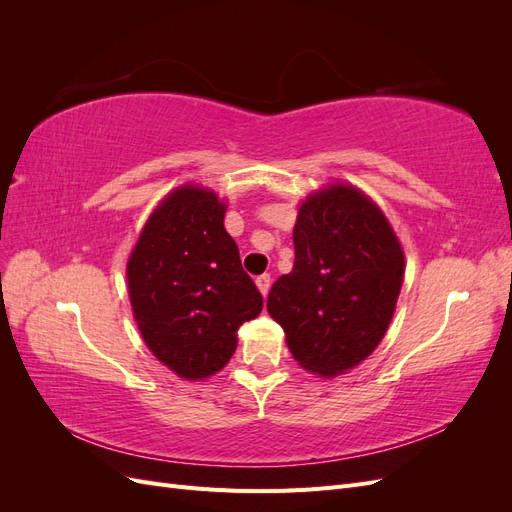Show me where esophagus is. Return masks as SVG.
<instances>
[{
  "instance_id": "1",
  "label": "esophagus",
  "mask_w": 512,
  "mask_h": 512,
  "mask_svg": "<svg viewBox=\"0 0 512 512\" xmlns=\"http://www.w3.org/2000/svg\"><path fill=\"white\" fill-rule=\"evenodd\" d=\"M256 286H258V290L267 297V292H269V288H271V275H269V273L258 275V277H256Z\"/></svg>"
}]
</instances>
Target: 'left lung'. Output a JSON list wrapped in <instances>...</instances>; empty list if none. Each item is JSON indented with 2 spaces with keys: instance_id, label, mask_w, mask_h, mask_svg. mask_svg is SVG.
I'll return each mask as SVG.
<instances>
[{
  "instance_id": "1",
  "label": "left lung",
  "mask_w": 512,
  "mask_h": 512,
  "mask_svg": "<svg viewBox=\"0 0 512 512\" xmlns=\"http://www.w3.org/2000/svg\"><path fill=\"white\" fill-rule=\"evenodd\" d=\"M292 241L294 265L273 284L269 314L303 369L346 374L389 329L404 250L378 205L346 183L305 198Z\"/></svg>"
}]
</instances>
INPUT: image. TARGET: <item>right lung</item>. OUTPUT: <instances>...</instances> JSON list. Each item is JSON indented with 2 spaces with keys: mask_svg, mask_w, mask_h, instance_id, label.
Segmentation results:
<instances>
[{
  "mask_svg": "<svg viewBox=\"0 0 512 512\" xmlns=\"http://www.w3.org/2000/svg\"><path fill=\"white\" fill-rule=\"evenodd\" d=\"M226 205L181 185L151 213L128 260L134 320L156 359L179 378H209L237 350V329L262 312V294L224 228Z\"/></svg>",
  "mask_w": 512,
  "mask_h": 512,
  "instance_id": "obj_1",
  "label": "right lung"
}]
</instances>
